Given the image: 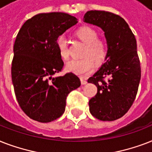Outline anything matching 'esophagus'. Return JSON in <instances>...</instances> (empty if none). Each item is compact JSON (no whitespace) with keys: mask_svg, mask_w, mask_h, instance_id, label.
<instances>
[{"mask_svg":"<svg viewBox=\"0 0 152 152\" xmlns=\"http://www.w3.org/2000/svg\"><path fill=\"white\" fill-rule=\"evenodd\" d=\"M80 81H81V83L82 84H86L87 83V80H86L85 78H83V77H80Z\"/></svg>","mask_w":152,"mask_h":152,"instance_id":"obj_1","label":"esophagus"}]
</instances>
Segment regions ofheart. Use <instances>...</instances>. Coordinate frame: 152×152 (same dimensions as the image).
Returning <instances> with one entry per match:
<instances>
[{
  "instance_id": "obj_1",
  "label": "heart",
  "mask_w": 152,
  "mask_h": 152,
  "mask_svg": "<svg viewBox=\"0 0 152 152\" xmlns=\"http://www.w3.org/2000/svg\"><path fill=\"white\" fill-rule=\"evenodd\" d=\"M76 39L85 44L81 59L72 60L66 64V69L71 72L85 76L94 69L96 65L103 64L108 56V44L105 40L99 39V33L90 26H83L74 32ZM57 50L61 58L69 59V52L68 43L64 37L60 36L56 41Z\"/></svg>"
}]
</instances>
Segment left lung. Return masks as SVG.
I'll return each instance as SVG.
<instances>
[{
    "label": "left lung",
    "instance_id": "8db88e82",
    "mask_svg": "<svg viewBox=\"0 0 152 152\" xmlns=\"http://www.w3.org/2000/svg\"><path fill=\"white\" fill-rule=\"evenodd\" d=\"M83 20L103 30L109 48L106 62L88 80L97 86V94L89 101L90 112L112 121L127 113L138 91L141 69L137 40L125 20L114 13L88 11Z\"/></svg>",
    "mask_w": 152,
    "mask_h": 152
}]
</instances>
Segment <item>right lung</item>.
I'll return each instance as SVG.
<instances>
[{
  "mask_svg": "<svg viewBox=\"0 0 152 152\" xmlns=\"http://www.w3.org/2000/svg\"><path fill=\"white\" fill-rule=\"evenodd\" d=\"M77 23L64 12L40 13L23 23L13 47L12 80L18 103L30 118L47 123L63 114L67 96L80 86V80L62 71L64 62L57 50V38Z\"/></svg>",
  "mask_w": 152,
  "mask_h": 152,
  "instance_id": "add662e5",
  "label": "right lung"
}]
</instances>
